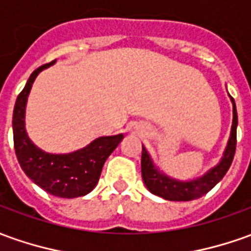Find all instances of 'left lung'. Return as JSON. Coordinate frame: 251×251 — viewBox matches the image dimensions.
Listing matches in <instances>:
<instances>
[{
  "instance_id": "obj_1",
  "label": "left lung",
  "mask_w": 251,
  "mask_h": 251,
  "mask_svg": "<svg viewBox=\"0 0 251 251\" xmlns=\"http://www.w3.org/2000/svg\"><path fill=\"white\" fill-rule=\"evenodd\" d=\"M234 120H232V129H231V138L228 141V146L226 149L224 157L220 164L210 169L205 176L193 181H177L169 179L168 176L162 175L157 172L153 162L149 157L146 149L142 148V177L146 187L150 193L161 197L168 201H191L201 198L202 195L209 193L216 184L224 177L227 171L232 164L236 149V126H238V115H236V106H235L234 98Z\"/></svg>"
}]
</instances>
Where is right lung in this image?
I'll use <instances>...</instances> for the list:
<instances>
[{"label": "right lung", "mask_w": 251, "mask_h": 251, "mask_svg": "<svg viewBox=\"0 0 251 251\" xmlns=\"http://www.w3.org/2000/svg\"><path fill=\"white\" fill-rule=\"evenodd\" d=\"M50 64L36 68L17 96L12 122L15 151L24 174L46 193L60 198H76L89 194L96 187L103 164L122 142L123 135L101 136L70 154H49L36 148L24 128L25 103L36 75Z\"/></svg>", "instance_id": "right-lung-1"}]
</instances>
